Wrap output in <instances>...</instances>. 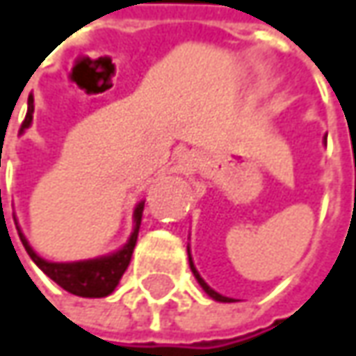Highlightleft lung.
Returning <instances> with one entry per match:
<instances>
[{
    "label": "left lung",
    "mask_w": 356,
    "mask_h": 356,
    "mask_svg": "<svg viewBox=\"0 0 356 356\" xmlns=\"http://www.w3.org/2000/svg\"><path fill=\"white\" fill-rule=\"evenodd\" d=\"M188 260H190V268H192V275L196 276V280H198V284L204 289V293L210 296V298H214V300H218V302H232V298H228V296H222V294H218L216 291H212L208 284H206L204 280H202V276L198 275V270H196V266H194V262H192V257H190V248H188Z\"/></svg>",
    "instance_id": "1"
}]
</instances>
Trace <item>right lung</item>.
<instances>
[{"label":"right lung","mask_w":356,"mask_h":356,"mask_svg":"<svg viewBox=\"0 0 356 356\" xmlns=\"http://www.w3.org/2000/svg\"><path fill=\"white\" fill-rule=\"evenodd\" d=\"M33 120V99H27V114L22 130L29 128ZM142 212H144V202L136 206L134 210V232L130 234L128 242L108 257L92 258V260H80V262H49L40 254H35V250L29 246L26 236L22 234V230L17 228V234L22 238V244L26 246L29 258L44 270L45 275L49 276L56 284H60L63 291L76 294V296H86V298H102L108 294L114 293L118 286L122 275L126 273L130 258H132L134 246L138 240V230H140V222H142ZM17 226V224H15Z\"/></svg>","instance_id":"right-lung-1"}]
</instances>
